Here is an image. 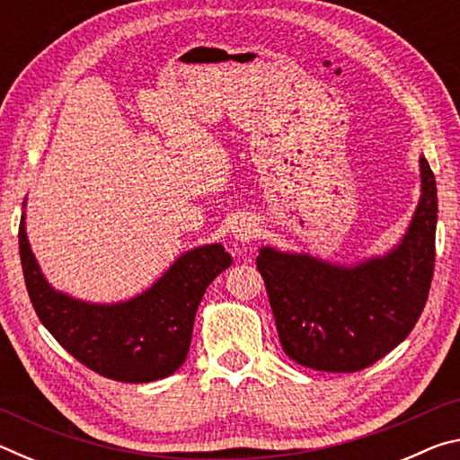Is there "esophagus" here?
Instances as JSON below:
<instances>
[{
  "label": "esophagus",
  "instance_id": "obj_1",
  "mask_svg": "<svg viewBox=\"0 0 460 460\" xmlns=\"http://www.w3.org/2000/svg\"><path fill=\"white\" fill-rule=\"evenodd\" d=\"M233 237H235L239 243H249L258 237V227L249 221V219H241L235 227H233Z\"/></svg>",
  "mask_w": 460,
  "mask_h": 460
}]
</instances>
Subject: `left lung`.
Masks as SVG:
<instances>
[{
    "label": "left lung",
    "mask_w": 460,
    "mask_h": 460,
    "mask_svg": "<svg viewBox=\"0 0 460 460\" xmlns=\"http://www.w3.org/2000/svg\"><path fill=\"white\" fill-rule=\"evenodd\" d=\"M422 197L402 243L385 258L337 268L310 255L263 247L266 282L284 353L305 367L353 373L369 367L408 337L426 306L434 276L436 181L420 158Z\"/></svg>",
    "instance_id": "8db88e82"
}]
</instances>
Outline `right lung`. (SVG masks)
<instances>
[{
  "label": "right lung",
  "instance_id": "right-lung-1",
  "mask_svg": "<svg viewBox=\"0 0 460 460\" xmlns=\"http://www.w3.org/2000/svg\"><path fill=\"white\" fill-rule=\"evenodd\" d=\"M18 241L28 296L40 323L84 367L126 384H147L181 367L202 294L233 261L221 245L192 249L142 296L105 306L52 290L30 249L24 217Z\"/></svg>",
  "mask_w": 460,
  "mask_h": 460
}]
</instances>
